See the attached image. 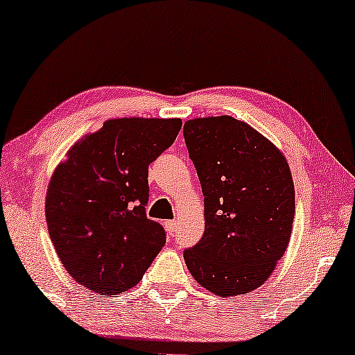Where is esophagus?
<instances>
[{"mask_svg":"<svg viewBox=\"0 0 355 355\" xmlns=\"http://www.w3.org/2000/svg\"><path fill=\"white\" fill-rule=\"evenodd\" d=\"M164 227H166V231L169 232V234H174V232H176V230H178V221L169 220V221L164 223Z\"/></svg>","mask_w":355,"mask_h":355,"instance_id":"obj_1","label":"esophagus"}]
</instances>
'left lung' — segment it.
<instances>
[{
  "label": "left lung",
  "instance_id": "8db88e82",
  "mask_svg": "<svg viewBox=\"0 0 355 355\" xmlns=\"http://www.w3.org/2000/svg\"><path fill=\"white\" fill-rule=\"evenodd\" d=\"M184 140L205 197V231L184 250L187 268L221 297L250 293L288 249L295 213L289 164L268 139L231 116L189 119Z\"/></svg>",
  "mask_w": 355,
  "mask_h": 355
}]
</instances>
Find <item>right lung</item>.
<instances>
[{"label": "right lung", "mask_w": 355, "mask_h": 355, "mask_svg": "<svg viewBox=\"0 0 355 355\" xmlns=\"http://www.w3.org/2000/svg\"><path fill=\"white\" fill-rule=\"evenodd\" d=\"M179 118L108 119L74 144L48 184L45 213L61 263L100 295L142 279L166 242L148 220V164L171 147Z\"/></svg>", "instance_id": "1"}]
</instances>
